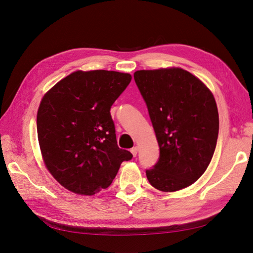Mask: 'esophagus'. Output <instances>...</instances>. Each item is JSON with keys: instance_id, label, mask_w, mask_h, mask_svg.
Wrapping results in <instances>:
<instances>
[{"instance_id": "obj_1", "label": "esophagus", "mask_w": 253, "mask_h": 253, "mask_svg": "<svg viewBox=\"0 0 253 253\" xmlns=\"http://www.w3.org/2000/svg\"><path fill=\"white\" fill-rule=\"evenodd\" d=\"M131 153H132V154H133L134 156H136L137 153H138V147H133V148L131 149Z\"/></svg>"}]
</instances>
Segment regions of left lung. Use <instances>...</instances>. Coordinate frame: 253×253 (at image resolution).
Returning a JSON list of instances; mask_svg holds the SVG:
<instances>
[{
  "mask_svg": "<svg viewBox=\"0 0 253 253\" xmlns=\"http://www.w3.org/2000/svg\"><path fill=\"white\" fill-rule=\"evenodd\" d=\"M134 79L160 151L157 164L145 171L149 182L163 192L191 186L207 170L216 147L218 112L211 90L179 67L137 71Z\"/></svg>",
  "mask_w": 253,
  "mask_h": 253,
  "instance_id": "obj_1",
  "label": "left lung"
}]
</instances>
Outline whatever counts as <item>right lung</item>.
I'll use <instances>...</instances> for the list:
<instances>
[{"instance_id":"add662e5","label":"right lung","mask_w":253,"mask_h":253,"mask_svg":"<svg viewBox=\"0 0 253 253\" xmlns=\"http://www.w3.org/2000/svg\"><path fill=\"white\" fill-rule=\"evenodd\" d=\"M132 80L113 71L74 72L42 98L38 139L49 173L76 194L108 188L122 162L133 155L118 147L111 106Z\"/></svg>"}]
</instances>
